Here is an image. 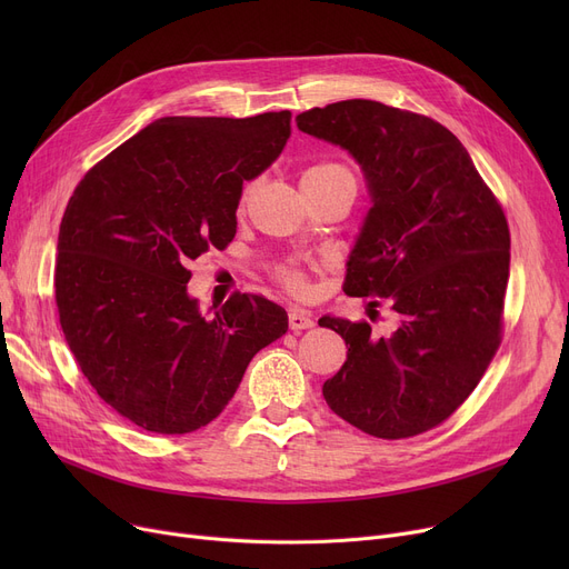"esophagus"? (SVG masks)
Masks as SVG:
<instances>
[{"label": "esophagus", "mask_w": 569, "mask_h": 569, "mask_svg": "<svg viewBox=\"0 0 569 569\" xmlns=\"http://www.w3.org/2000/svg\"><path fill=\"white\" fill-rule=\"evenodd\" d=\"M288 322H290V330H292V332H302V330H309V327H313L311 311L300 309V307H292V309H290Z\"/></svg>", "instance_id": "34e87169"}]
</instances>
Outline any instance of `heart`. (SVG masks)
Wrapping results in <instances>:
<instances>
[{
  "mask_svg": "<svg viewBox=\"0 0 569 569\" xmlns=\"http://www.w3.org/2000/svg\"><path fill=\"white\" fill-rule=\"evenodd\" d=\"M332 172H348L346 168L337 166V163H322V166H313L305 172V177H313V174H332ZM249 193V191H247ZM281 279L286 281V286H290L292 290L302 292L305 290V279L300 272H295V269H283L281 272Z\"/></svg>",
  "mask_w": 569,
  "mask_h": 569,
  "instance_id": "b5f03b06",
  "label": "heart"
}]
</instances>
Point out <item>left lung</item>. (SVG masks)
I'll return each instance as SVG.
<instances>
[{
	"mask_svg": "<svg viewBox=\"0 0 569 569\" xmlns=\"http://www.w3.org/2000/svg\"><path fill=\"white\" fill-rule=\"evenodd\" d=\"M360 166L371 207L348 256L343 292L385 297L390 337L322 316L348 346L322 397L376 438H410L447 420L500 343L510 230L459 138L429 117L348 99L295 117Z\"/></svg>",
	"mask_w": 569,
	"mask_h": 569,
	"instance_id": "obj_1",
	"label": "left lung"
}]
</instances>
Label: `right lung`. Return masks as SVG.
Here are the masks:
<instances>
[{"label": "right lung", "instance_id": "obj_1", "mask_svg": "<svg viewBox=\"0 0 569 569\" xmlns=\"http://www.w3.org/2000/svg\"><path fill=\"white\" fill-rule=\"evenodd\" d=\"M288 138L290 110L161 117L76 187L57 239L59 322L89 385L133 425H209L253 355L286 335V309L260 295L202 313L187 267L232 242L242 184Z\"/></svg>", "mask_w": 569, "mask_h": 569}]
</instances>
